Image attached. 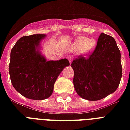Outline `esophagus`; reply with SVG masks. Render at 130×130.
Masks as SVG:
<instances>
[{
  "label": "esophagus",
  "instance_id": "esophagus-1",
  "mask_svg": "<svg viewBox=\"0 0 130 130\" xmlns=\"http://www.w3.org/2000/svg\"><path fill=\"white\" fill-rule=\"evenodd\" d=\"M68 60H69V61H70V63L71 64V62H72V60H73L72 56H69V57H68Z\"/></svg>",
  "mask_w": 130,
  "mask_h": 130
}]
</instances>
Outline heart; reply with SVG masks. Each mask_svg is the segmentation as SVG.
<instances>
[{"instance_id": "1", "label": "heart", "mask_w": 130, "mask_h": 130, "mask_svg": "<svg viewBox=\"0 0 130 130\" xmlns=\"http://www.w3.org/2000/svg\"><path fill=\"white\" fill-rule=\"evenodd\" d=\"M96 41L92 38L88 39L86 37H80L78 38L73 44L72 49L75 52H80L88 53L94 48Z\"/></svg>"}]
</instances>
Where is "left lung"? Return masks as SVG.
I'll list each match as a JSON object with an SVG mask.
<instances>
[{
  "instance_id": "left-lung-1",
  "label": "left lung",
  "mask_w": 130,
  "mask_h": 130,
  "mask_svg": "<svg viewBox=\"0 0 130 130\" xmlns=\"http://www.w3.org/2000/svg\"><path fill=\"white\" fill-rule=\"evenodd\" d=\"M73 83L80 96L88 101H98L113 93L122 76L121 52L114 38L101 33L94 50L73 60Z\"/></svg>"
}]
</instances>
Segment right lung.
<instances>
[{"label": "right lung", "instance_id": "right-lung-1", "mask_svg": "<svg viewBox=\"0 0 130 130\" xmlns=\"http://www.w3.org/2000/svg\"><path fill=\"white\" fill-rule=\"evenodd\" d=\"M45 37V34L23 36L11 51V82L17 92L29 99L43 100L50 96L58 75L70 65L66 58L47 61L41 55L36 49Z\"/></svg>", "mask_w": 130, "mask_h": 130}]
</instances>
